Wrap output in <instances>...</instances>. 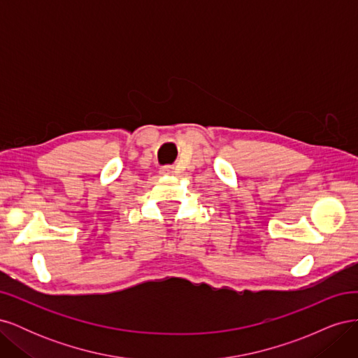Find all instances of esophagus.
I'll return each mask as SVG.
<instances>
[{"instance_id":"obj_1","label":"esophagus","mask_w":358,"mask_h":358,"mask_svg":"<svg viewBox=\"0 0 358 358\" xmlns=\"http://www.w3.org/2000/svg\"><path fill=\"white\" fill-rule=\"evenodd\" d=\"M161 175H170V173H173V167L171 166H164L161 167Z\"/></svg>"}]
</instances>
